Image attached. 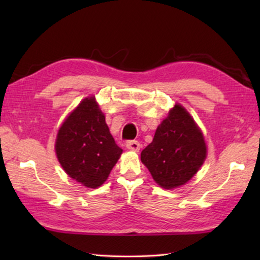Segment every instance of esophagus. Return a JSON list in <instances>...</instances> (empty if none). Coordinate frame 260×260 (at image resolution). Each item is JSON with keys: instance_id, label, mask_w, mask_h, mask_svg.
I'll return each instance as SVG.
<instances>
[{"instance_id": "obj_1", "label": "esophagus", "mask_w": 260, "mask_h": 260, "mask_svg": "<svg viewBox=\"0 0 260 260\" xmlns=\"http://www.w3.org/2000/svg\"><path fill=\"white\" fill-rule=\"evenodd\" d=\"M126 148L129 149V150L133 151H139L140 150V143L138 141L132 140V141H127L126 142Z\"/></svg>"}]
</instances>
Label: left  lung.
<instances>
[{"label":"left lung","mask_w":260,"mask_h":260,"mask_svg":"<svg viewBox=\"0 0 260 260\" xmlns=\"http://www.w3.org/2000/svg\"><path fill=\"white\" fill-rule=\"evenodd\" d=\"M206 158L203 133L182 105L175 104L157 127L152 142L141 152V160L155 181L165 189L188 182Z\"/></svg>","instance_id":"left-lung-1"}]
</instances>
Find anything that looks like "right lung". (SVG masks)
<instances>
[{
    "label": "right lung",
    "mask_w": 260,
    "mask_h": 260,
    "mask_svg": "<svg viewBox=\"0 0 260 260\" xmlns=\"http://www.w3.org/2000/svg\"><path fill=\"white\" fill-rule=\"evenodd\" d=\"M55 150L70 178L88 188L103 184L122 152L94 96L73 110L57 133Z\"/></svg>",
    "instance_id": "add662e5"
}]
</instances>
